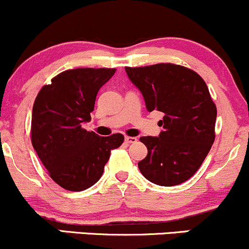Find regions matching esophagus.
Segmentation results:
<instances>
[{
	"instance_id": "1",
	"label": "esophagus",
	"mask_w": 249,
	"mask_h": 249,
	"mask_svg": "<svg viewBox=\"0 0 249 249\" xmlns=\"http://www.w3.org/2000/svg\"><path fill=\"white\" fill-rule=\"evenodd\" d=\"M125 142H127V144H133V142H137L138 139L136 138V137H125Z\"/></svg>"
}]
</instances>
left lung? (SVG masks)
Returning <instances> with one entry per match:
<instances>
[{"label": "left lung", "mask_w": 249, "mask_h": 249, "mask_svg": "<svg viewBox=\"0 0 249 249\" xmlns=\"http://www.w3.org/2000/svg\"><path fill=\"white\" fill-rule=\"evenodd\" d=\"M144 97L148 112L164 113L158 137H142L147 156L138 162L142 176L159 186H174L193 176L212 147L216 107L206 83L181 65L125 68Z\"/></svg>", "instance_id": "left-lung-1"}]
</instances>
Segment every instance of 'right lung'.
Here are the masks:
<instances>
[{"instance_id":"obj_1","label":"right lung","mask_w":249,"mask_h":249,"mask_svg":"<svg viewBox=\"0 0 249 249\" xmlns=\"http://www.w3.org/2000/svg\"><path fill=\"white\" fill-rule=\"evenodd\" d=\"M116 69H72L59 73L37 95L31 142L51 179L68 191H84L98 181L110 152L124 136L99 137L83 128L91 121L99 89Z\"/></svg>"}]
</instances>
